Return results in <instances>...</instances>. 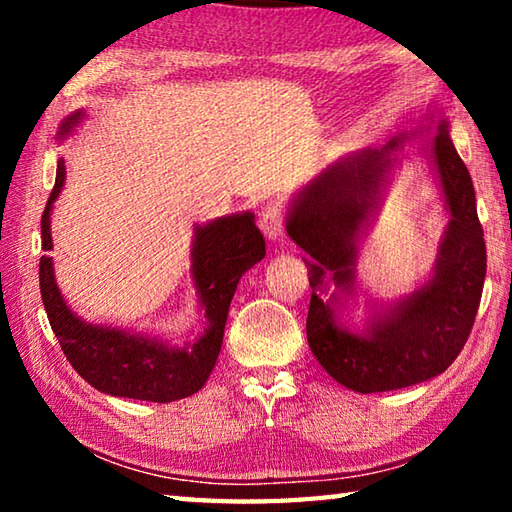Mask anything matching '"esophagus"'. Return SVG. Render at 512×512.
I'll return each instance as SVG.
<instances>
[{"instance_id": "obj_1", "label": "esophagus", "mask_w": 512, "mask_h": 512, "mask_svg": "<svg viewBox=\"0 0 512 512\" xmlns=\"http://www.w3.org/2000/svg\"><path fill=\"white\" fill-rule=\"evenodd\" d=\"M259 228H262L266 239H280L284 235V205L271 203L259 216Z\"/></svg>"}]
</instances>
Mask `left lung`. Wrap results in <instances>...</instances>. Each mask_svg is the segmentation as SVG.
I'll list each match as a JSON object with an SVG mask.
<instances>
[{"instance_id": "1", "label": "left lung", "mask_w": 512, "mask_h": 512, "mask_svg": "<svg viewBox=\"0 0 512 512\" xmlns=\"http://www.w3.org/2000/svg\"><path fill=\"white\" fill-rule=\"evenodd\" d=\"M404 140L397 137L384 149L357 151L329 164L293 198L287 219L289 237L307 253L309 348L329 377L357 393L397 391L445 372L461 354L481 302L483 228L470 171L443 117L427 149L449 212L433 275L411 296L375 311L361 332L336 316L341 307L336 293L320 298L329 282L341 293L354 289L359 239L379 210Z\"/></svg>"}]
</instances>
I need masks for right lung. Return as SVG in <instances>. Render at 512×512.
<instances>
[{
  "label": "right lung",
  "instance_id": "1",
  "mask_svg": "<svg viewBox=\"0 0 512 512\" xmlns=\"http://www.w3.org/2000/svg\"><path fill=\"white\" fill-rule=\"evenodd\" d=\"M83 112L69 115L60 126L63 140L79 124ZM65 185V162L58 160L56 185L42 212V250H51V210ZM266 241L255 225V214H230L196 225L192 244L194 287L205 309L203 336L183 348L124 329L90 325L67 307L60 293L54 262L40 257V293L49 325L72 368L101 393L144 402H176L201 391L219 359L223 329L237 284L250 266L262 262Z\"/></svg>",
  "mask_w": 512,
  "mask_h": 512
}]
</instances>
